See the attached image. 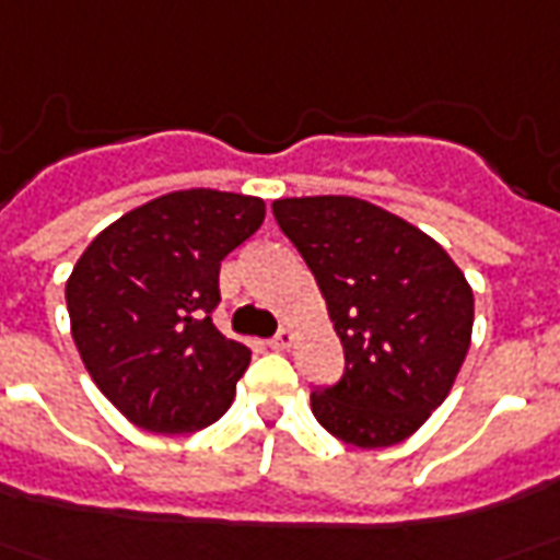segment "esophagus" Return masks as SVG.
Listing matches in <instances>:
<instances>
[{
    "instance_id": "1",
    "label": "esophagus",
    "mask_w": 560,
    "mask_h": 560,
    "mask_svg": "<svg viewBox=\"0 0 560 560\" xmlns=\"http://www.w3.org/2000/svg\"><path fill=\"white\" fill-rule=\"evenodd\" d=\"M293 339H296V334H293V327H281L279 334L269 339V346L276 348V351H284V348L293 346Z\"/></svg>"
}]
</instances>
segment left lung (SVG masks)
Listing matches in <instances>:
<instances>
[{
    "label": "left lung",
    "instance_id": "left-lung-1",
    "mask_svg": "<svg viewBox=\"0 0 560 560\" xmlns=\"http://www.w3.org/2000/svg\"><path fill=\"white\" fill-rule=\"evenodd\" d=\"M272 214L318 281L346 373L312 390L336 440L388 448L448 397L472 336V288L440 242L358 197L276 199Z\"/></svg>",
    "mask_w": 560,
    "mask_h": 560
}]
</instances>
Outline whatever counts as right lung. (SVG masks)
Returning <instances> with one entry per match:
<instances>
[{
  "mask_svg": "<svg viewBox=\"0 0 560 560\" xmlns=\"http://www.w3.org/2000/svg\"><path fill=\"white\" fill-rule=\"evenodd\" d=\"M260 197L172 190L108 224L66 281L72 339L117 412L151 433L214 424L252 351L212 320L221 260L264 224Z\"/></svg>",
  "mask_w": 560,
  "mask_h": 560,
  "instance_id": "1",
  "label": "right lung"
}]
</instances>
